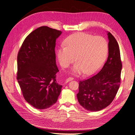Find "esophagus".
<instances>
[{
  "mask_svg": "<svg viewBox=\"0 0 135 135\" xmlns=\"http://www.w3.org/2000/svg\"><path fill=\"white\" fill-rule=\"evenodd\" d=\"M73 79H74V78H72V77H69L68 78H67V79H66V82L67 83V82H68V81H70V80H73Z\"/></svg>",
  "mask_w": 135,
  "mask_h": 135,
  "instance_id": "1",
  "label": "esophagus"
}]
</instances>
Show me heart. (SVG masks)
I'll return each mask as SVG.
<instances>
[{
	"label": "heart",
	"mask_w": 135,
	"mask_h": 135,
	"mask_svg": "<svg viewBox=\"0 0 135 135\" xmlns=\"http://www.w3.org/2000/svg\"><path fill=\"white\" fill-rule=\"evenodd\" d=\"M65 45L60 46L57 51L61 66L68 67L75 61L73 68L76 74H93L101 67L108 51L107 41L101 36L86 33H78L68 37Z\"/></svg>",
	"instance_id": "obj_1"
}]
</instances>
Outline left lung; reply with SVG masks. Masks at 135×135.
Here are the masks:
<instances>
[{
  "label": "left lung",
  "instance_id": "obj_1",
  "mask_svg": "<svg viewBox=\"0 0 135 135\" xmlns=\"http://www.w3.org/2000/svg\"><path fill=\"white\" fill-rule=\"evenodd\" d=\"M108 57L100 72L80 80L77 98L80 104L89 111L107 107L114 100L120 86L122 62L119 46L114 37L108 33Z\"/></svg>",
  "mask_w": 135,
  "mask_h": 135
}]
</instances>
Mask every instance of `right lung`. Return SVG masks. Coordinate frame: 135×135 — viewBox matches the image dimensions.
I'll return each mask as SVG.
<instances>
[{"mask_svg":"<svg viewBox=\"0 0 135 135\" xmlns=\"http://www.w3.org/2000/svg\"><path fill=\"white\" fill-rule=\"evenodd\" d=\"M61 31L41 26L25 38L17 55V79L25 100L45 109L58 100L62 85L56 81V39Z\"/></svg>","mask_w":135,"mask_h":135,"instance_id":"obj_1","label":"right lung"}]
</instances>
